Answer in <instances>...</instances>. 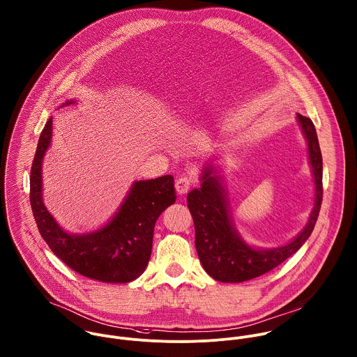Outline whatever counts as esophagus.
Segmentation results:
<instances>
[{
    "mask_svg": "<svg viewBox=\"0 0 357 357\" xmlns=\"http://www.w3.org/2000/svg\"><path fill=\"white\" fill-rule=\"evenodd\" d=\"M193 183H195V181H193L192 176H181L175 182V189H176V192L179 195H185V193H188L190 190Z\"/></svg>",
    "mask_w": 357,
    "mask_h": 357,
    "instance_id": "esophagus-1",
    "label": "esophagus"
}]
</instances>
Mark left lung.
Segmentation results:
<instances>
[{
	"label": "left lung",
	"mask_w": 357,
	"mask_h": 357,
	"mask_svg": "<svg viewBox=\"0 0 357 357\" xmlns=\"http://www.w3.org/2000/svg\"><path fill=\"white\" fill-rule=\"evenodd\" d=\"M307 141L309 162L314 175V207L307 225L291 243L273 250L247 245L231 226L226 196L213 167L203 172L200 189L188 195V207L195 222L196 250L206 272L222 283H241L259 278L295 254L310 236L323 200V158L316 128L309 117L296 114Z\"/></svg>",
	"instance_id": "left-lung-1"
}]
</instances>
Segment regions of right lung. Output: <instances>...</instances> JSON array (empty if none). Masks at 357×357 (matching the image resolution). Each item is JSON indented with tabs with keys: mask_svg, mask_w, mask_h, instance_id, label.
<instances>
[{
	"mask_svg": "<svg viewBox=\"0 0 357 357\" xmlns=\"http://www.w3.org/2000/svg\"><path fill=\"white\" fill-rule=\"evenodd\" d=\"M66 102V105H70ZM52 138L47 121L30 171V204L40 234L51 251L74 272L105 283H128L139 278L151 254L157 218L175 203L174 178L164 175L135 182L116 216L100 230L74 236L59 227L41 197V162Z\"/></svg>",
	"mask_w": 357,
	"mask_h": 357,
	"instance_id": "obj_1",
	"label": "right lung"
}]
</instances>
